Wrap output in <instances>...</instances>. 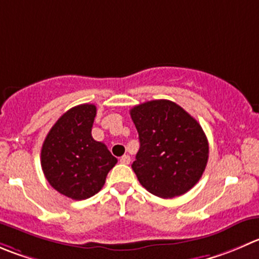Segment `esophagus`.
Here are the masks:
<instances>
[{"instance_id":"obj_1","label":"esophagus","mask_w":259,"mask_h":259,"mask_svg":"<svg viewBox=\"0 0 259 259\" xmlns=\"http://www.w3.org/2000/svg\"><path fill=\"white\" fill-rule=\"evenodd\" d=\"M120 162H121L122 164H129L130 157H129V155H122V157L120 158Z\"/></svg>"}]
</instances>
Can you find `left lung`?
Returning <instances> with one entry per match:
<instances>
[{
  "label": "left lung",
  "instance_id": "1",
  "mask_svg": "<svg viewBox=\"0 0 259 259\" xmlns=\"http://www.w3.org/2000/svg\"><path fill=\"white\" fill-rule=\"evenodd\" d=\"M140 148L132 168L155 196H181L199 182L209 159L201 125L168 100H153L130 110Z\"/></svg>",
  "mask_w": 259,
  "mask_h": 259
}]
</instances>
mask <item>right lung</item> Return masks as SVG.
<instances>
[{
  "label": "right lung",
  "instance_id": "add662e5",
  "mask_svg": "<svg viewBox=\"0 0 259 259\" xmlns=\"http://www.w3.org/2000/svg\"><path fill=\"white\" fill-rule=\"evenodd\" d=\"M96 106L69 109L48 133L41 148V168L54 190L73 200H86L104 187L117 163L106 145L92 138Z\"/></svg>",
  "mask_w": 259,
  "mask_h": 259
}]
</instances>
